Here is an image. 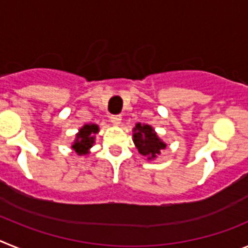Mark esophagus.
<instances>
[{
    "label": "esophagus",
    "instance_id": "1",
    "mask_svg": "<svg viewBox=\"0 0 248 248\" xmlns=\"http://www.w3.org/2000/svg\"><path fill=\"white\" fill-rule=\"evenodd\" d=\"M110 122L113 123L114 125H119L120 122H122V117L120 115H111Z\"/></svg>",
    "mask_w": 248,
    "mask_h": 248
}]
</instances>
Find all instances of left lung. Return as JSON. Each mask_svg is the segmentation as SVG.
Instances as JSON below:
<instances>
[{
    "label": "left lung",
    "instance_id": "8db88e82",
    "mask_svg": "<svg viewBox=\"0 0 248 248\" xmlns=\"http://www.w3.org/2000/svg\"><path fill=\"white\" fill-rule=\"evenodd\" d=\"M133 138L138 151L143 156L148 157V160L155 159L160 155V151L166 148V144L160 140L153 126L148 124L138 123L133 129Z\"/></svg>",
    "mask_w": 248,
    "mask_h": 248
}]
</instances>
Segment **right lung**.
<instances>
[{
  "label": "right lung",
  "instance_id": "1",
  "mask_svg": "<svg viewBox=\"0 0 248 248\" xmlns=\"http://www.w3.org/2000/svg\"><path fill=\"white\" fill-rule=\"evenodd\" d=\"M99 131L97 124H85L84 126L79 129V133L76 135L72 149L76 151L78 155H87L89 153V149L93 146L95 141V134Z\"/></svg>",
  "mask_w": 248,
  "mask_h": 248
}]
</instances>
